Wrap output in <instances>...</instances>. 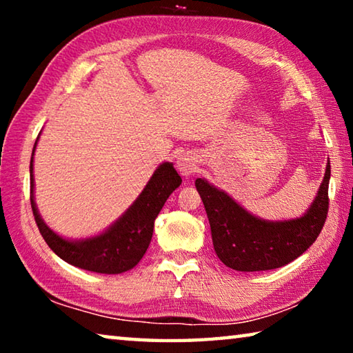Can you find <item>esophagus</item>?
<instances>
[{"mask_svg": "<svg viewBox=\"0 0 353 353\" xmlns=\"http://www.w3.org/2000/svg\"><path fill=\"white\" fill-rule=\"evenodd\" d=\"M176 168L183 177L193 176L196 170H198V159H196L191 152H182L177 157Z\"/></svg>", "mask_w": 353, "mask_h": 353, "instance_id": "34e87169", "label": "esophagus"}]
</instances>
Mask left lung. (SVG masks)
Segmentation results:
<instances>
[{
    "mask_svg": "<svg viewBox=\"0 0 353 353\" xmlns=\"http://www.w3.org/2000/svg\"><path fill=\"white\" fill-rule=\"evenodd\" d=\"M328 182L330 160H327L324 179L307 212L299 218L270 221L248 212L207 179H196L218 259L241 272L276 270L296 260L316 241L325 223Z\"/></svg>",
    "mask_w": 353,
    "mask_h": 353,
    "instance_id": "obj_1",
    "label": "left lung"
}]
</instances>
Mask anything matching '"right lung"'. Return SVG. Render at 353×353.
I'll return each instance as SVG.
<instances>
[{"mask_svg":"<svg viewBox=\"0 0 353 353\" xmlns=\"http://www.w3.org/2000/svg\"><path fill=\"white\" fill-rule=\"evenodd\" d=\"M41 134V132H40ZM32 149L29 176H31V207L39 230L52 252L76 268L99 274H121L139 265L151 243L154 221L162 210L170 194L182 183L181 176L171 162L155 168L132 205L117 221L97 235L85 238H67L48 225L35 204L34 196V154L40 139Z\"/></svg>","mask_w":353,"mask_h":353,"instance_id":"add662e5","label":"right lung"}]
</instances>
